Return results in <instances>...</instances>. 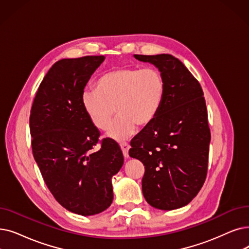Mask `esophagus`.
<instances>
[{
	"label": "esophagus",
	"instance_id": "obj_1",
	"mask_svg": "<svg viewBox=\"0 0 249 249\" xmlns=\"http://www.w3.org/2000/svg\"><path fill=\"white\" fill-rule=\"evenodd\" d=\"M120 147H121V149H122V151H123L124 158L127 159V158L129 157L128 151H129V148H130V145H129L127 142H122V143H120Z\"/></svg>",
	"mask_w": 249,
	"mask_h": 249
}]
</instances>
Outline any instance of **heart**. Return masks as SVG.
Instances as JSON below:
<instances>
[{
	"instance_id": "1",
	"label": "heart",
	"mask_w": 249,
	"mask_h": 249,
	"mask_svg": "<svg viewBox=\"0 0 249 249\" xmlns=\"http://www.w3.org/2000/svg\"><path fill=\"white\" fill-rule=\"evenodd\" d=\"M166 94V82L156 69L119 67L104 73L95 89L82 92V106L92 124L102 131L118 118L109 135L117 140L131 137L136 127L144 129L157 118Z\"/></svg>"
}]
</instances>
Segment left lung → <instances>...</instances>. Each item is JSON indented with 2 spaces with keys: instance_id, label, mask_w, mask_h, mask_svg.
Instances as JSON below:
<instances>
[{
  "instance_id": "1",
  "label": "left lung",
  "mask_w": 249,
  "mask_h": 249,
  "mask_svg": "<svg viewBox=\"0 0 249 249\" xmlns=\"http://www.w3.org/2000/svg\"><path fill=\"white\" fill-rule=\"evenodd\" d=\"M134 57L159 68L166 94L154 122L131 140L129 156L144 165L145 200L159 210H176L196 196L208 174L211 131L203 91L174 56Z\"/></svg>"
}]
</instances>
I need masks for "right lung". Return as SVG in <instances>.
Masks as SVG:
<instances>
[{
	"label": "right lung",
	"instance_id": "right-lung-1",
	"mask_svg": "<svg viewBox=\"0 0 249 249\" xmlns=\"http://www.w3.org/2000/svg\"><path fill=\"white\" fill-rule=\"evenodd\" d=\"M104 59L56 62L40 82L30 110L32 155L46 185L62 207L81 215L110 207L112 177L124 163L120 146L112 138L100 140V130L82 106L84 86Z\"/></svg>",
	"mask_w": 249,
	"mask_h": 249
}]
</instances>
